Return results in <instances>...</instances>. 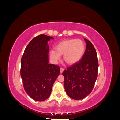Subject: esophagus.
Here are the masks:
<instances>
[{
	"mask_svg": "<svg viewBox=\"0 0 120 120\" xmlns=\"http://www.w3.org/2000/svg\"><path fill=\"white\" fill-rule=\"evenodd\" d=\"M64 71V69L63 68H60V74H62Z\"/></svg>",
	"mask_w": 120,
	"mask_h": 120,
	"instance_id": "1",
	"label": "esophagus"
}]
</instances>
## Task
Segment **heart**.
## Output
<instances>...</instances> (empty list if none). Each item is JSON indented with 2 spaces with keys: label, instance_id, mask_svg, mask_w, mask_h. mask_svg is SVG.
I'll return each mask as SVG.
<instances>
[{
  "label": "heart",
  "instance_id": "obj_1",
  "mask_svg": "<svg viewBox=\"0 0 120 120\" xmlns=\"http://www.w3.org/2000/svg\"><path fill=\"white\" fill-rule=\"evenodd\" d=\"M85 43L81 39H68L56 46V50L50 51V57L54 63H57L63 55L64 60L68 64H74L81 60L85 53Z\"/></svg>",
  "mask_w": 120,
  "mask_h": 120
}]
</instances>
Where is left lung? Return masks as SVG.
Masks as SVG:
<instances>
[{"instance_id":"1","label":"left lung","mask_w":120,"mask_h":120,"mask_svg":"<svg viewBox=\"0 0 120 120\" xmlns=\"http://www.w3.org/2000/svg\"><path fill=\"white\" fill-rule=\"evenodd\" d=\"M85 41L86 49L81 60L63 72L65 90L69 97L76 100L83 99L91 93L98 77L96 50L91 42L86 38Z\"/></svg>"}]
</instances>
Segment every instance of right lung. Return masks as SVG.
Returning <instances> with one entry per match:
<instances>
[{
	"mask_svg": "<svg viewBox=\"0 0 120 120\" xmlns=\"http://www.w3.org/2000/svg\"><path fill=\"white\" fill-rule=\"evenodd\" d=\"M51 39L53 38L45 34L34 38L25 48L21 60L20 75L24 90L38 101L49 97L60 72L59 66L49 64L48 42Z\"/></svg>",
	"mask_w": 120,
	"mask_h": 120,
	"instance_id": "right-lung-1",
	"label": "right lung"
}]
</instances>
